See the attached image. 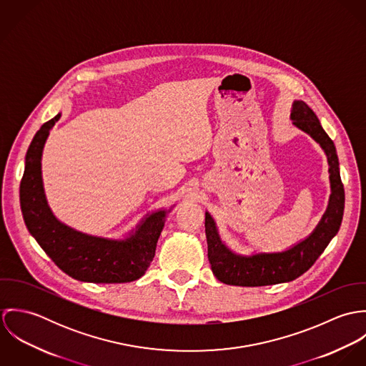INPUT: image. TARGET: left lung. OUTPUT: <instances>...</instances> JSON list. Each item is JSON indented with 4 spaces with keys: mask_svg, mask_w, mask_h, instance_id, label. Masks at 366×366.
<instances>
[{
    "mask_svg": "<svg viewBox=\"0 0 366 366\" xmlns=\"http://www.w3.org/2000/svg\"><path fill=\"white\" fill-rule=\"evenodd\" d=\"M290 119L295 127L313 138L327 157L331 189L328 206L313 232L305 239L280 252H254L251 255L232 251L221 239L215 219L206 211L204 225L211 270L214 276L225 285L258 287L292 282L313 266L340 229L344 215L345 193L334 142L322 129L313 109L305 102H293Z\"/></svg>",
    "mask_w": 366,
    "mask_h": 366,
    "instance_id": "8db88e82",
    "label": "left lung"
}]
</instances>
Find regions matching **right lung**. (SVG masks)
I'll list each match as a JSON object with an SVG mask.
<instances>
[{"mask_svg": "<svg viewBox=\"0 0 366 366\" xmlns=\"http://www.w3.org/2000/svg\"><path fill=\"white\" fill-rule=\"evenodd\" d=\"M59 112L35 134L19 187L21 209L28 231L66 274L89 283H128L139 279L154 261L157 239L170 209L148 212L122 238L79 231L60 221L48 204L42 179V154Z\"/></svg>", "mask_w": 366, "mask_h": 366, "instance_id": "obj_1", "label": "right lung"}]
</instances>
